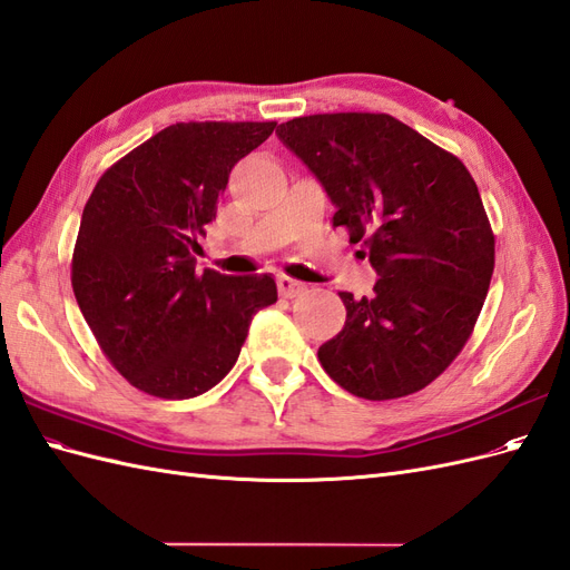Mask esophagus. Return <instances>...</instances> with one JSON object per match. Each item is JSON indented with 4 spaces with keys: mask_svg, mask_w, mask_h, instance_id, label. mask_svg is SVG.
<instances>
[{
    "mask_svg": "<svg viewBox=\"0 0 570 570\" xmlns=\"http://www.w3.org/2000/svg\"><path fill=\"white\" fill-rule=\"evenodd\" d=\"M278 292L285 297V299H292V297H299L306 292V285L289 278V275H278Z\"/></svg>",
    "mask_w": 570,
    "mask_h": 570,
    "instance_id": "1",
    "label": "esophagus"
}]
</instances>
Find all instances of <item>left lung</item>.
<instances>
[{"label":"left lung","instance_id":"left-lung-1","mask_svg":"<svg viewBox=\"0 0 570 570\" xmlns=\"http://www.w3.org/2000/svg\"><path fill=\"white\" fill-rule=\"evenodd\" d=\"M368 249L371 297L340 292L342 331L318 361L361 400L423 390L469 342L494 271V233L469 168L390 114H314L275 130ZM366 256V254H364Z\"/></svg>","mask_w":570,"mask_h":570}]
</instances>
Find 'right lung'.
<instances>
[{"label": "right lung", "mask_w": 570, "mask_h": 570, "mask_svg": "<svg viewBox=\"0 0 570 570\" xmlns=\"http://www.w3.org/2000/svg\"><path fill=\"white\" fill-rule=\"evenodd\" d=\"M275 120L168 126L105 170L82 209L71 262L80 312L111 366L161 400H189L228 375L271 275L195 271L204 226L233 166Z\"/></svg>", "instance_id": "obj_1"}]
</instances>
